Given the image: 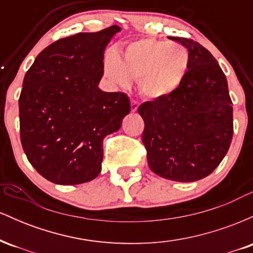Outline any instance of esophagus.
I'll use <instances>...</instances> for the list:
<instances>
[{
  "mask_svg": "<svg viewBox=\"0 0 253 253\" xmlns=\"http://www.w3.org/2000/svg\"><path fill=\"white\" fill-rule=\"evenodd\" d=\"M138 107H139L138 102H135V101H132V102H130V109H132L133 113L138 110Z\"/></svg>",
  "mask_w": 253,
  "mask_h": 253,
  "instance_id": "1",
  "label": "esophagus"
}]
</instances>
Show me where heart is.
<instances>
[{
    "label": "heart",
    "mask_w": 253,
    "mask_h": 253,
    "mask_svg": "<svg viewBox=\"0 0 253 253\" xmlns=\"http://www.w3.org/2000/svg\"><path fill=\"white\" fill-rule=\"evenodd\" d=\"M190 53L182 43L157 38H141L117 53L104 57L103 72L113 84L127 88L138 78L140 94L159 101L178 91L188 76Z\"/></svg>",
    "instance_id": "obj_1"
}]
</instances>
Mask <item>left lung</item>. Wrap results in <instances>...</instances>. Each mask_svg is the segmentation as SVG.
I'll return each mask as SVG.
<instances>
[{
	"mask_svg": "<svg viewBox=\"0 0 253 253\" xmlns=\"http://www.w3.org/2000/svg\"><path fill=\"white\" fill-rule=\"evenodd\" d=\"M190 53V68L176 94L138 108L143 143L152 172L176 182H195L221 163L233 136L227 80L216 59L199 42L171 38Z\"/></svg>",
	"mask_w": 253,
	"mask_h": 253,
	"instance_id": "8db88e82",
	"label": "left lung"
}]
</instances>
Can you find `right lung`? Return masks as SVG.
<instances>
[{"label": "right lung", "mask_w": 253, "mask_h": 253, "mask_svg": "<svg viewBox=\"0 0 253 253\" xmlns=\"http://www.w3.org/2000/svg\"><path fill=\"white\" fill-rule=\"evenodd\" d=\"M121 28L78 33L47 46L26 72L20 135L30 163L56 184H81L102 169L104 136L130 112L124 92L98 88L104 50Z\"/></svg>", "instance_id": "1"}]
</instances>
